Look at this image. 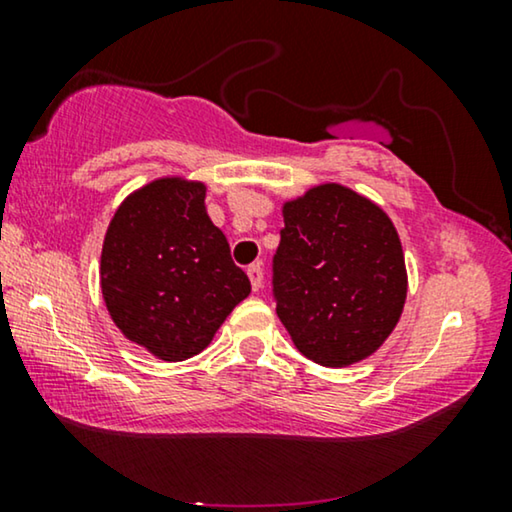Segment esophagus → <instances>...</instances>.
<instances>
[{
    "label": "esophagus",
    "mask_w": 512,
    "mask_h": 512,
    "mask_svg": "<svg viewBox=\"0 0 512 512\" xmlns=\"http://www.w3.org/2000/svg\"><path fill=\"white\" fill-rule=\"evenodd\" d=\"M247 275H249V282L254 286V291H258L263 286V265L261 263H251L247 268Z\"/></svg>",
    "instance_id": "1"
}]
</instances>
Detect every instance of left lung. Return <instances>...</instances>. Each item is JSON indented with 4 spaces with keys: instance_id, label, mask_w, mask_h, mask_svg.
<instances>
[{
    "instance_id": "left-lung-1",
    "label": "left lung",
    "mask_w": 512,
    "mask_h": 512,
    "mask_svg": "<svg viewBox=\"0 0 512 512\" xmlns=\"http://www.w3.org/2000/svg\"><path fill=\"white\" fill-rule=\"evenodd\" d=\"M272 298L293 345L328 368L352 366L389 338L408 275L394 223L340 184L284 205Z\"/></svg>"
}]
</instances>
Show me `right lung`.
Wrapping results in <instances>:
<instances>
[{
    "instance_id": "1",
    "label": "right lung",
    "mask_w": 512,
    "mask_h": 512,
    "mask_svg": "<svg viewBox=\"0 0 512 512\" xmlns=\"http://www.w3.org/2000/svg\"><path fill=\"white\" fill-rule=\"evenodd\" d=\"M102 296L114 324L163 361L200 354L251 293L226 235L205 209V184L158 179L116 209L102 247Z\"/></svg>"
}]
</instances>
